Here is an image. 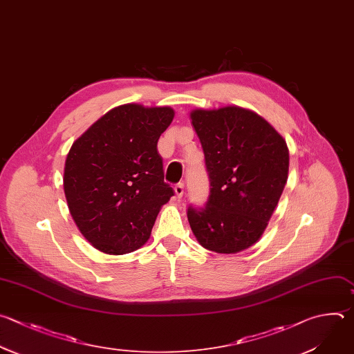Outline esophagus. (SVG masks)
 <instances>
[{
    "label": "esophagus",
    "instance_id": "obj_1",
    "mask_svg": "<svg viewBox=\"0 0 354 354\" xmlns=\"http://www.w3.org/2000/svg\"><path fill=\"white\" fill-rule=\"evenodd\" d=\"M174 190H175V194H176V197H178V198H182V196H183V193H185V187H183V183H178V185L174 187Z\"/></svg>",
    "mask_w": 354,
    "mask_h": 354
}]
</instances>
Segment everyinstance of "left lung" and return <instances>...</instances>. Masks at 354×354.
Instances as JSON below:
<instances>
[{
	"label": "left lung",
	"mask_w": 354,
	"mask_h": 354,
	"mask_svg": "<svg viewBox=\"0 0 354 354\" xmlns=\"http://www.w3.org/2000/svg\"><path fill=\"white\" fill-rule=\"evenodd\" d=\"M192 125L200 139L209 197L187 209L197 242L219 254L256 245L281 198L289 172L285 139L257 112L239 105L194 108Z\"/></svg>",
	"instance_id": "1"
}]
</instances>
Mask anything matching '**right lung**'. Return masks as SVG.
Masks as SVG:
<instances>
[{"label": "right lung", "mask_w": 354, "mask_h": 354, "mask_svg": "<svg viewBox=\"0 0 354 354\" xmlns=\"http://www.w3.org/2000/svg\"><path fill=\"white\" fill-rule=\"evenodd\" d=\"M174 116L168 105L122 104L73 142L64 192L77 229L94 249L121 256L149 241L161 207L174 196L157 151Z\"/></svg>", "instance_id": "right-lung-1"}]
</instances>
